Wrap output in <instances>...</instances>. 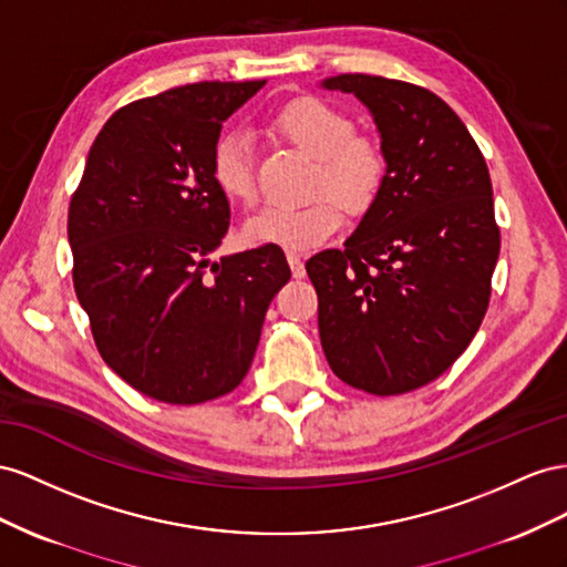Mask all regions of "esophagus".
Instances as JSON below:
<instances>
[{
  "mask_svg": "<svg viewBox=\"0 0 567 567\" xmlns=\"http://www.w3.org/2000/svg\"><path fill=\"white\" fill-rule=\"evenodd\" d=\"M287 261H289V268H292V275H295V278H303V275H306V268H303V258H301V254H297V251H287Z\"/></svg>",
  "mask_w": 567,
  "mask_h": 567,
  "instance_id": "34e87169",
  "label": "esophagus"
}]
</instances>
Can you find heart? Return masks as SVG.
<instances>
[{
	"label": "heart",
	"mask_w": 567,
	"mask_h": 567,
	"mask_svg": "<svg viewBox=\"0 0 567 567\" xmlns=\"http://www.w3.org/2000/svg\"><path fill=\"white\" fill-rule=\"evenodd\" d=\"M272 127L316 156L313 189L330 192L299 206H266L247 220L245 237L256 245L313 249L342 228L344 206L339 198L353 212H365L378 199L386 177V156L373 137L353 133V121L344 111L313 94L287 102L272 116ZM212 173L228 199L247 206L256 202L254 154L247 135L228 133L216 142Z\"/></svg>",
	"instance_id": "heart-1"
}]
</instances>
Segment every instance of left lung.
<instances>
[{"label":"left lung","mask_w":567,"mask_h":567,"mask_svg":"<svg viewBox=\"0 0 567 567\" xmlns=\"http://www.w3.org/2000/svg\"><path fill=\"white\" fill-rule=\"evenodd\" d=\"M320 85L370 111L386 156L384 185L344 249L306 261L320 344L355 390L413 392L454 365L487 313L501 249L489 171L434 92L363 73Z\"/></svg>","instance_id":"8db88e82"}]
</instances>
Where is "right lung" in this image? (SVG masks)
<instances>
[{
    "mask_svg": "<svg viewBox=\"0 0 567 567\" xmlns=\"http://www.w3.org/2000/svg\"><path fill=\"white\" fill-rule=\"evenodd\" d=\"M264 85L192 83L118 109L71 199L73 285L94 344L156 401L192 406L233 392L292 278L278 245L208 258L230 225L214 147L223 121Z\"/></svg>",
    "mask_w": 567,
    "mask_h": 567,
    "instance_id": "1",
    "label": "right lung"
}]
</instances>
